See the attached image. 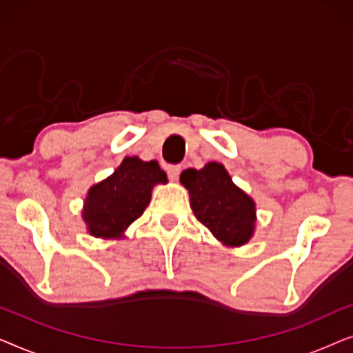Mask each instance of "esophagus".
<instances>
[{"mask_svg":"<svg viewBox=\"0 0 353 353\" xmlns=\"http://www.w3.org/2000/svg\"><path fill=\"white\" fill-rule=\"evenodd\" d=\"M180 172H181V167H180V165H168V167H167L168 178H170L172 181L178 180V176H180Z\"/></svg>","mask_w":353,"mask_h":353,"instance_id":"esophagus-1","label":"esophagus"}]
</instances>
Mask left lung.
<instances>
[{
    "instance_id": "1",
    "label": "left lung",
    "mask_w": 353,
    "mask_h": 353,
    "mask_svg": "<svg viewBox=\"0 0 353 353\" xmlns=\"http://www.w3.org/2000/svg\"><path fill=\"white\" fill-rule=\"evenodd\" d=\"M196 219L226 248H241L252 239L257 207L236 186L223 163L209 162L201 170L188 168L180 175Z\"/></svg>"
}]
</instances>
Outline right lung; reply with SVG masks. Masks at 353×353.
<instances>
[{"mask_svg":"<svg viewBox=\"0 0 353 353\" xmlns=\"http://www.w3.org/2000/svg\"><path fill=\"white\" fill-rule=\"evenodd\" d=\"M167 173L157 161L125 157L112 175L86 192L81 219L86 231L101 239H123L125 231L143 215L151 202L152 188L167 185Z\"/></svg>","mask_w":353,"mask_h":353,"instance_id":"right-lung-1","label":"right lung"}]
</instances>
